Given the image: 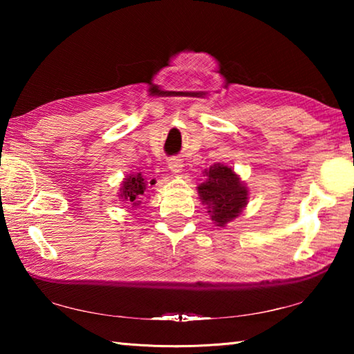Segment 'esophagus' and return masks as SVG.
<instances>
[{
  "label": "esophagus",
  "instance_id": "esophagus-1",
  "mask_svg": "<svg viewBox=\"0 0 354 354\" xmlns=\"http://www.w3.org/2000/svg\"><path fill=\"white\" fill-rule=\"evenodd\" d=\"M169 169L171 170V173H175V175H178V173H181V171H183V162H181V159L171 158V159L169 160Z\"/></svg>",
  "mask_w": 354,
  "mask_h": 354
}]
</instances>
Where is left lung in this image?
Listing matches in <instances>:
<instances>
[{"mask_svg": "<svg viewBox=\"0 0 354 354\" xmlns=\"http://www.w3.org/2000/svg\"><path fill=\"white\" fill-rule=\"evenodd\" d=\"M206 183L200 184L198 194L203 203L211 209V217L218 226L236 218L247 205L248 190L243 187L234 171L221 164H215L206 173Z\"/></svg>", "mask_w": 354, "mask_h": 354, "instance_id": "1", "label": "left lung"}]
</instances>
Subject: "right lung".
<instances>
[{"label": "right lung", "mask_w": 354, "mask_h": 354, "mask_svg": "<svg viewBox=\"0 0 354 354\" xmlns=\"http://www.w3.org/2000/svg\"><path fill=\"white\" fill-rule=\"evenodd\" d=\"M149 184L153 185L154 179H153V181H149ZM147 187H148V183L140 176V173H139V175H136V176L131 175L129 178H127L123 181L122 198H124L127 201H131L134 206H137V205H139L140 196L145 195Z\"/></svg>", "instance_id": "add662e5"}]
</instances>
